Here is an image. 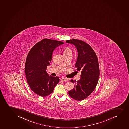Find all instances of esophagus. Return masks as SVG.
Returning <instances> with one entry per match:
<instances>
[{
	"instance_id": "obj_1",
	"label": "esophagus",
	"mask_w": 129,
	"mask_h": 129,
	"mask_svg": "<svg viewBox=\"0 0 129 129\" xmlns=\"http://www.w3.org/2000/svg\"><path fill=\"white\" fill-rule=\"evenodd\" d=\"M61 81H67V78H62V79H61Z\"/></svg>"
}]
</instances>
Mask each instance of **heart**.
Returning a JSON list of instances; mask_svg holds the SVG:
<instances>
[{
    "label": "heart",
    "instance_id": "b5f03b06",
    "mask_svg": "<svg viewBox=\"0 0 129 129\" xmlns=\"http://www.w3.org/2000/svg\"><path fill=\"white\" fill-rule=\"evenodd\" d=\"M64 56L72 54V50L70 47H67L64 48L63 50Z\"/></svg>",
    "mask_w": 129,
    "mask_h": 129
}]
</instances>
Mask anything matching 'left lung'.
Returning a JSON list of instances; mask_svg holds the SVG:
<instances>
[{"instance_id":"left-lung-1","label":"left lung","mask_w":129,"mask_h":129,"mask_svg":"<svg viewBox=\"0 0 129 129\" xmlns=\"http://www.w3.org/2000/svg\"><path fill=\"white\" fill-rule=\"evenodd\" d=\"M75 45L78 52L75 70L81 72L80 80L76 82L74 88L69 91V95L77 101L86 99L94 91L99 77V68L97 55L91 46L84 41L74 39L66 41Z\"/></svg>"}]
</instances>
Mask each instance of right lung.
<instances>
[{"label": "right lung", "mask_w": 129, "mask_h": 129, "mask_svg": "<svg viewBox=\"0 0 129 129\" xmlns=\"http://www.w3.org/2000/svg\"><path fill=\"white\" fill-rule=\"evenodd\" d=\"M63 44L45 38L34 46L27 55L25 65L26 79L30 89L40 96L51 94L59 82V78L49 76L46 69L51 61L53 50Z\"/></svg>", "instance_id": "obj_1"}]
</instances>
